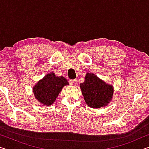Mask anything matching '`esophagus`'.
Instances as JSON below:
<instances>
[{"mask_svg": "<svg viewBox=\"0 0 149 149\" xmlns=\"http://www.w3.org/2000/svg\"><path fill=\"white\" fill-rule=\"evenodd\" d=\"M69 81H70V84L71 85H75L77 84V80L76 79H70Z\"/></svg>", "mask_w": 149, "mask_h": 149, "instance_id": "esophagus-1", "label": "esophagus"}]
</instances>
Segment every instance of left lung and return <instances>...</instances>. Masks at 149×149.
Segmentation results:
<instances>
[{
    "label": "left lung",
    "instance_id": "obj_1",
    "mask_svg": "<svg viewBox=\"0 0 149 149\" xmlns=\"http://www.w3.org/2000/svg\"><path fill=\"white\" fill-rule=\"evenodd\" d=\"M82 95L89 107L98 108L107 106L112 98L114 89L95 74L87 73L85 81L80 84Z\"/></svg>",
    "mask_w": 149,
    "mask_h": 149
}]
</instances>
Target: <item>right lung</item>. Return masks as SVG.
I'll return each mask as SVG.
<instances>
[{
    "label": "right lung",
    "mask_w": 149,
    "mask_h": 149,
    "mask_svg": "<svg viewBox=\"0 0 149 149\" xmlns=\"http://www.w3.org/2000/svg\"><path fill=\"white\" fill-rule=\"evenodd\" d=\"M67 85H68V82L65 77L56 76L52 72L46 75L35 85L33 93L40 102L49 106L55 101L62 87Z\"/></svg>",
    "instance_id": "1"
}]
</instances>
